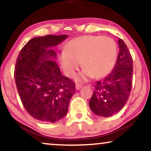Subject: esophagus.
<instances>
[{
	"instance_id": "34e87169",
	"label": "esophagus",
	"mask_w": 151,
	"mask_h": 151,
	"mask_svg": "<svg viewBox=\"0 0 151 151\" xmlns=\"http://www.w3.org/2000/svg\"><path fill=\"white\" fill-rule=\"evenodd\" d=\"M82 86V84H76V90H79L80 88Z\"/></svg>"
}]
</instances>
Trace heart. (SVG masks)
<instances>
[{"label":"heart","instance_id":"b5f03b06","mask_svg":"<svg viewBox=\"0 0 151 151\" xmlns=\"http://www.w3.org/2000/svg\"><path fill=\"white\" fill-rule=\"evenodd\" d=\"M117 56L115 40L106 36H84L72 39L67 43L65 50L59 53V61L64 72L69 77L74 76L80 62L84 67L77 80L93 76H106L114 67Z\"/></svg>","mask_w":151,"mask_h":151}]
</instances>
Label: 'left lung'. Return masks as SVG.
<instances>
[{
    "instance_id": "left-lung-1",
    "label": "left lung",
    "mask_w": 151,
    "mask_h": 151,
    "mask_svg": "<svg viewBox=\"0 0 151 151\" xmlns=\"http://www.w3.org/2000/svg\"><path fill=\"white\" fill-rule=\"evenodd\" d=\"M119 52L113 71L99 80L89 101L91 110L101 117H110L121 111L129 99L133 82V59L129 49L118 39Z\"/></svg>"
}]
</instances>
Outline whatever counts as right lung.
<instances>
[{
  "instance_id": "right-lung-1",
  "label": "right lung",
  "mask_w": 151,
  "mask_h": 151,
  "mask_svg": "<svg viewBox=\"0 0 151 151\" xmlns=\"http://www.w3.org/2000/svg\"><path fill=\"white\" fill-rule=\"evenodd\" d=\"M67 35L36 37L20 50L14 78L20 98L31 116L45 122H55L67 114L75 93V83L62 75L51 48Z\"/></svg>"
}]
</instances>
